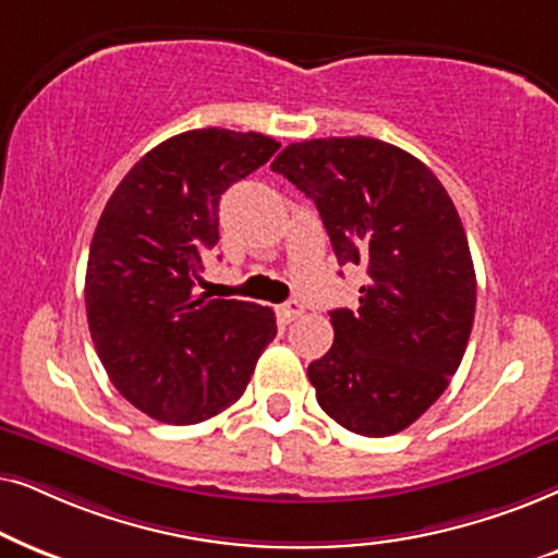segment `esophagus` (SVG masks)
<instances>
[{
	"label": "esophagus",
	"instance_id": "1",
	"mask_svg": "<svg viewBox=\"0 0 558 558\" xmlns=\"http://www.w3.org/2000/svg\"><path fill=\"white\" fill-rule=\"evenodd\" d=\"M303 314V306L299 301H288V303H283V306L278 308V318H280V324H291L293 318H299Z\"/></svg>",
	"mask_w": 558,
	"mask_h": 558
}]
</instances>
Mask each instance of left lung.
I'll use <instances>...</instances> for the list:
<instances>
[{
    "label": "left lung",
    "instance_id": "8db88e82",
    "mask_svg": "<svg viewBox=\"0 0 558 558\" xmlns=\"http://www.w3.org/2000/svg\"><path fill=\"white\" fill-rule=\"evenodd\" d=\"M270 168L316 204L339 265L369 275L308 365L318 405L354 434H398L447 390L470 341L477 278L457 206L418 158L375 137L293 143Z\"/></svg>",
    "mask_w": 558,
    "mask_h": 558
}]
</instances>
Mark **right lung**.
I'll return each instance as SVG.
<instances>
[{
	"mask_svg": "<svg viewBox=\"0 0 558 558\" xmlns=\"http://www.w3.org/2000/svg\"><path fill=\"white\" fill-rule=\"evenodd\" d=\"M278 147L257 132H183L140 158L104 206L86 267L88 331L114 388L155 421L189 426L236 403L278 333L272 308L196 293L221 193Z\"/></svg>",
	"mask_w": 558,
	"mask_h": 558,
	"instance_id": "add662e5",
	"label": "right lung"
}]
</instances>
